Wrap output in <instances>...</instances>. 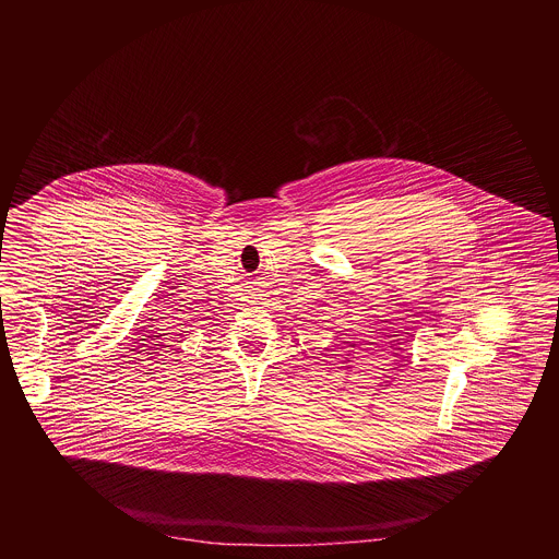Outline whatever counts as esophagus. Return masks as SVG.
<instances>
[{
  "label": "esophagus",
  "mask_w": 559,
  "mask_h": 559,
  "mask_svg": "<svg viewBox=\"0 0 559 559\" xmlns=\"http://www.w3.org/2000/svg\"><path fill=\"white\" fill-rule=\"evenodd\" d=\"M254 299H260V293H255Z\"/></svg>",
  "instance_id": "1"
}]
</instances>
